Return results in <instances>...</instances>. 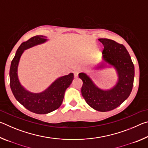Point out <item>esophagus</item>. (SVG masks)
<instances>
[{
	"instance_id": "1",
	"label": "esophagus",
	"mask_w": 148,
	"mask_h": 148,
	"mask_svg": "<svg viewBox=\"0 0 148 148\" xmlns=\"http://www.w3.org/2000/svg\"><path fill=\"white\" fill-rule=\"evenodd\" d=\"M79 72V70H76V71H75L74 72V77H77V76H78V74Z\"/></svg>"
}]
</instances>
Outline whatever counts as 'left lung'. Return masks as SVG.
I'll use <instances>...</instances> for the list:
<instances>
[{
    "label": "left lung",
    "mask_w": 148,
    "mask_h": 148,
    "mask_svg": "<svg viewBox=\"0 0 148 148\" xmlns=\"http://www.w3.org/2000/svg\"><path fill=\"white\" fill-rule=\"evenodd\" d=\"M104 46L102 59L114 66L118 74V81L113 88L102 90L95 85L85 73H79L83 81L82 95L87 104L100 112L112 110L121 105L129 97L133 86L134 66L128 51L123 44L108 38H99ZM105 67L102 63L97 69Z\"/></svg>",
    "instance_id": "8db88e82"
}]
</instances>
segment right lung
I'll return each mask as SVG.
<instances>
[{
	"label": "right lung",
	"mask_w": 148,
	"mask_h": 148,
	"mask_svg": "<svg viewBox=\"0 0 148 148\" xmlns=\"http://www.w3.org/2000/svg\"><path fill=\"white\" fill-rule=\"evenodd\" d=\"M47 40L45 36L37 35L23 42L17 50L10 69V85L15 98L29 111L38 114H48L59 108L63 101L65 91L74 79L73 73L60 77L46 90L40 93L27 91L20 84L17 76V66L22 53L29 47Z\"/></svg>",
	"instance_id": "obj_1"
}]
</instances>
